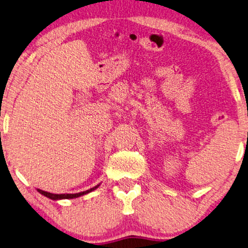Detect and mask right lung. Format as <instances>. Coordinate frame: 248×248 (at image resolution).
Wrapping results in <instances>:
<instances>
[{"mask_svg": "<svg viewBox=\"0 0 248 248\" xmlns=\"http://www.w3.org/2000/svg\"><path fill=\"white\" fill-rule=\"evenodd\" d=\"M100 186V184L96 185V186L91 188V189L88 190H85V191H80V193H76V194H52V193H48V191H45V190H42V189H37V191L39 194H42V195H44L45 197H47L49 200H53V201H59V200H70V199H77V197H80V196H84L86 194L91 193V191H93L98 188Z\"/></svg>", "mask_w": 248, "mask_h": 248, "instance_id": "add662e5", "label": "right lung"}]
</instances>
